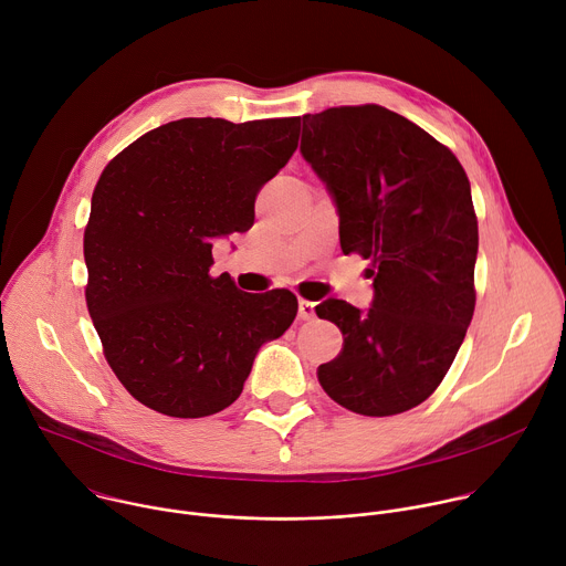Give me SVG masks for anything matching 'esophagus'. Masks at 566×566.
<instances>
[{"mask_svg":"<svg viewBox=\"0 0 566 566\" xmlns=\"http://www.w3.org/2000/svg\"><path fill=\"white\" fill-rule=\"evenodd\" d=\"M297 317H300V319H313V317H315V302L300 300V302H297Z\"/></svg>","mask_w":566,"mask_h":566,"instance_id":"1","label":"esophagus"}]
</instances>
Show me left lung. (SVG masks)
Returning a JSON list of instances; mask_svg holds the SVG:
<instances>
[{
	"instance_id": "left-lung-1",
	"label": "left lung",
	"mask_w": 566,
	"mask_h": 566,
	"mask_svg": "<svg viewBox=\"0 0 566 566\" xmlns=\"http://www.w3.org/2000/svg\"><path fill=\"white\" fill-rule=\"evenodd\" d=\"M300 151L336 203L343 253L374 264L367 311L315 306L345 338L317 380L356 415L408 412L439 387L474 313L470 181L446 145L380 105L304 114Z\"/></svg>"
}]
</instances>
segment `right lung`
I'll list each match as a JSON object with an SVG mask.
<instances>
[{
	"label": "right lung",
	"mask_w": 566,
	"mask_h": 566,
	"mask_svg": "<svg viewBox=\"0 0 566 566\" xmlns=\"http://www.w3.org/2000/svg\"><path fill=\"white\" fill-rule=\"evenodd\" d=\"M300 118H181L103 170L85 228V289L105 358L149 410L201 419L239 398L260 347L295 319L286 289L210 275L212 239L247 232L255 197L293 156Z\"/></svg>",
	"instance_id": "add662e5"
}]
</instances>
